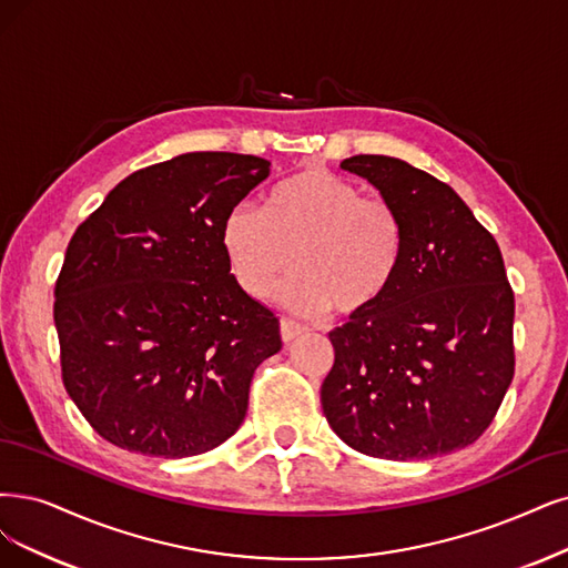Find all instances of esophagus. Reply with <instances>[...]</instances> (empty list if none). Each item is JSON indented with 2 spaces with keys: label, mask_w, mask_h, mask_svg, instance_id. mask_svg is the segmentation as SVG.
I'll list each match as a JSON object with an SVG mask.
<instances>
[{
  "label": "esophagus",
  "mask_w": 568,
  "mask_h": 568,
  "mask_svg": "<svg viewBox=\"0 0 568 568\" xmlns=\"http://www.w3.org/2000/svg\"><path fill=\"white\" fill-rule=\"evenodd\" d=\"M304 332H306L304 325H300V323H295V321H290V318H281V337H283V342L297 339L300 334H304Z\"/></svg>",
  "instance_id": "1"
}]
</instances>
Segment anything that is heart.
<instances>
[{
    "label": "heart",
    "instance_id": "b5f03b06",
    "mask_svg": "<svg viewBox=\"0 0 568 568\" xmlns=\"http://www.w3.org/2000/svg\"><path fill=\"white\" fill-rule=\"evenodd\" d=\"M405 222L397 207L327 168H304L283 180L266 207L241 203L222 222V250L250 297H266L276 281L300 271L281 300L300 313L334 308L358 316L379 304L405 257Z\"/></svg>",
    "mask_w": 568,
    "mask_h": 568
}]
</instances>
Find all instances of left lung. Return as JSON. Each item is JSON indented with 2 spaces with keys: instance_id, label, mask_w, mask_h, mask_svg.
Here are the masks:
<instances>
[{
  "instance_id": "left-lung-1",
  "label": "left lung",
  "mask_w": 568,
  "mask_h": 568,
  "mask_svg": "<svg viewBox=\"0 0 568 568\" xmlns=\"http://www.w3.org/2000/svg\"><path fill=\"white\" fill-rule=\"evenodd\" d=\"M405 222L388 295L329 332L321 388L327 424L355 452L412 460L473 445L515 374V295L496 239L445 182L393 156L358 154Z\"/></svg>"
}]
</instances>
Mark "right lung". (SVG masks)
I'll return each instance as SVG.
<instances>
[{"label":"right lung","mask_w":568,"mask_h":568,"mask_svg":"<svg viewBox=\"0 0 568 568\" xmlns=\"http://www.w3.org/2000/svg\"><path fill=\"white\" fill-rule=\"evenodd\" d=\"M268 165L180 154L121 180L77 226L53 292L60 369L108 443L184 458L243 424L252 374L283 342L231 273L222 222Z\"/></svg>","instance_id":"add662e5"}]
</instances>
